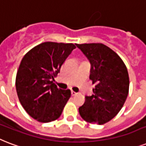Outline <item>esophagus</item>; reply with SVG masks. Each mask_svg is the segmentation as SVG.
<instances>
[{"label":"esophagus","mask_w":146,"mask_h":146,"mask_svg":"<svg viewBox=\"0 0 146 146\" xmlns=\"http://www.w3.org/2000/svg\"><path fill=\"white\" fill-rule=\"evenodd\" d=\"M76 94H78V93H76V92H74V91H72V96L76 95Z\"/></svg>","instance_id":"esophagus-1"}]
</instances>
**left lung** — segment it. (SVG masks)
I'll return each instance as SVG.
<instances>
[{
	"label": "left lung",
	"mask_w": 146,
	"mask_h": 146,
	"mask_svg": "<svg viewBox=\"0 0 146 146\" xmlns=\"http://www.w3.org/2000/svg\"><path fill=\"white\" fill-rule=\"evenodd\" d=\"M91 64L90 79L95 84L91 96L79 107L84 120L90 123H106L123 106L129 93L128 71L120 57L102 43L76 44Z\"/></svg>",
	"instance_id": "left-lung-1"
}]
</instances>
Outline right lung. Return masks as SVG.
<instances>
[{"label": "right lung", "instance_id": "1", "mask_svg": "<svg viewBox=\"0 0 146 146\" xmlns=\"http://www.w3.org/2000/svg\"><path fill=\"white\" fill-rule=\"evenodd\" d=\"M76 46L46 42L23 56L16 77V89L27 113L40 123L57 119L71 97L53 83L62 65Z\"/></svg>", "mask_w": 146, "mask_h": 146}]
</instances>
